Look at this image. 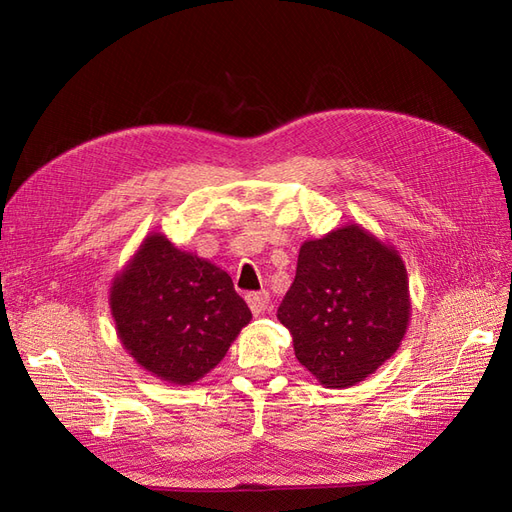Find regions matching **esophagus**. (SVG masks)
<instances>
[{
    "label": "esophagus",
    "instance_id": "34e87169",
    "mask_svg": "<svg viewBox=\"0 0 512 512\" xmlns=\"http://www.w3.org/2000/svg\"><path fill=\"white\" fill-rule=\"evenodd\" d=\"M245 301H247V305H250L254 316H262L269 307V294L267 292H250L245 297Z\"/></svg>",
    "mask_w": 512,
    "mask_h": 512
}]
</instances>
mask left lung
I'll return each mask as SVG.
<instances>
[{"label":"left lung","mask_w":512,"mask_h":512,"mask_svg":"<svg viewBox=\"0 0 512 512\" xmlns=\"http://www.w3.org/2000/svg\"><path fill=\"white\" fill-rule=\"evenodd\" d=\"M412 316L408 271L389 241L348 222L303 241L277 320L324 389H348L401 346Z\"/></svg>","instance_id":"1"}]
</instances>
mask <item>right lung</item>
Segmentation results:
<instances>
[{
  "label": "right lung",
  "mask_w": 512,
  "mask_h": 512,
  "mask_svg": "<svg viewBox=\"0 0 512 512\" xmlns=\"http://www.w3.org/2000/svg\"><path fill=\"white\" fill-rule=\"evenodd\" d=\"M108 305L134 363L181 386L205 378L252 320L224 269L156 230L113 275Z\"/></svg>",
  "instance_id": "add662e5"
}]
</instances>
